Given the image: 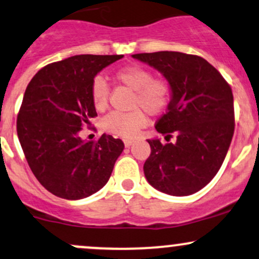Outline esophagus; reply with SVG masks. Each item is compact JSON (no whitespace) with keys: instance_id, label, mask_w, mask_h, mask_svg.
Instances as JSON below:
<instances>
[{"instance_id":"34e87169","label":"esophagus","mask_w":259,"mask_h":259,"mask_svg":"<svg viewBox=\"0 0 259 259\" xmlns=\"http://www.w3.org/2000/svg\"><path fill=\"white\" fill-rule=\"evenodd\" d=\"M133 144H134V140H130V139H125L124 140V145L126 147H130Z\"/></svg>"}]
</instances>
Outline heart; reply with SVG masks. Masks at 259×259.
I'll return each instance as SVG.
<instances>
[{
  "instance_id": "1",
  "label": "heart",
  "mask_w": 259,
  "mask_h": 259,
  "mask_svg": "<svg viewBox=\"0 0 259 259\" xmlns=\"http://www.w3.org/2000/svg\"><path fill=\"white\" fill-rule=\"evenodd\" d=\"M114 77L123 86L134 91L133 107L141 106L150 114H158L168 106L171 99V87L162 78H153L149 70L139 65H129L119 69ZM110 88L108 82L97 76L92 82L91 95L98 110L106 109ZM146 123V115L140 108L132 112H112L103 120L107 132L121 138H133Z\"/></svg>"
}]
</instances>
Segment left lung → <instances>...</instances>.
<instances>
[{
  "label": "left lung",
  "mask_w": 259,
  "mask_h": 259,
  "mask_svg": "<svg viewBox=\"0 0 259 259\" xmlns=\"http://www.w3.org/2000/svg\"><path fill=\"white\" fill-rule=\"evenodd\" d=\"M133 58L163 75L171 87L167 110L156 130L176 143L147 140L151 153L144 164L147 182L175 197L197 193L220 169L235 130L230 84L205 59L178 51L135 54Z\"/></svg>",
  "instance_id": "1"
}]
</instances>
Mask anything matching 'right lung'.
I'll return each instance as SVG.
<instances>
[{
    "label": "right lung",
    "instance_id": "1",
    "mask_svg": "<svg viewBox=\"0 0 259 259\" xmlns=\"http://www.w3.org/2000/svg\"><path fill=\"white\" fill-rule=\"evenodd\" d=\"M123 55H76L47 65L25 90L17 116V134L30 169L45 189L77 200L95 194L109 181L124 150L120 139L79 138L97 116L91 87L96 75Z\"/></svg>",
    "mask_w": 259,
    "mask_h": 259
}]
</instances>
